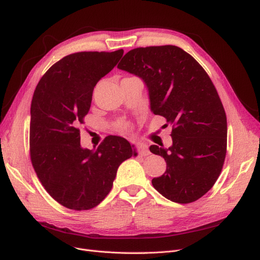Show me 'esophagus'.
<instances>
[{
    "label": "esophagus",
    "instance_id": "34e87169",
    "mask_svg": "<svg viewBox=\"0 0 260 260\" xmlns=\"http://www.w3.org/2000/svg\"><path fill=\"white\" fill-rule=\"evenodd\" d=\"M137 149H138L140 156H148L149 154H151V152L148 151L147 146L145 144H143V143H140V144L138 143L137 144Z\"/></svg>",
    "mask_w": 260,
    "mask_h": 260
}]
</instances>
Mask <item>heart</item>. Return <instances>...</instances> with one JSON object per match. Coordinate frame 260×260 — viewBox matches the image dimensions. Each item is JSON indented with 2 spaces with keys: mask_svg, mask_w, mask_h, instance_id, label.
Returning a JSON list of instances; mask_svg holds the SVG:
<instances>
[{
  "mask_svg": "<svg viewBox=\"0 0 260 260\" xmlns=\"http://www.w3.org/2000/svg\"><path fill=\"white\" fill-rule=\"evenodd\" d=\"M118 125H119V128H121V129H125L128 127L127 123H125V122H119V123H118Z\"/></svg>",
  "mask_w": 260,
  "mask_h": 260,
  "instance_id": "b5f03b06",
  "label": "heart"
}]
</instances>
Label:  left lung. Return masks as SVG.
Returning <instances> with one entry per match:
<instances>
[{
	"instance_id": "obj_1",
	"label": "left lung",
	"mask_w": 260,
	"mask_h": 260,
	"mask_svg": "<svg viewBox=\"0 0 260 260\" xmlns=\"http://www.w3.org/2000/svg\"><path fill=\"white\" fill-rule=\"evenodd\" d=\"M117 67L144 81L152 113L172 125L170 147H149L167 162L153 186L171 202L198 201L215 184L226 153V116L209 76L175 45L131 50Z\"/></svg>"
}]
</instances>
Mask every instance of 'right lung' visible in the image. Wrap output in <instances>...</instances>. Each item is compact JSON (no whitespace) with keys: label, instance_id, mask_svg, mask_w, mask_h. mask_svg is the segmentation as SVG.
Returning <instances> with one entry per match:
<instances>
[{"label":"right lung","instance_id":"1","mask_svg":"<svg viewBox=\"0 0 260 260\" xmlns=\"http://www.w3.org/2000/svg\"><path fill=\"white\" fill-rule=\"evenodd\" d=\"M123 50L79 52L58 60L39 81L30 108V157L42 185L74 210L98 206L112 190L120 164L137 156L127 140L108 136L96 149L80 144L79 125L94 86L117 65Z\"/></svg>","mask_w":260,"mask_h":260}]
</instances>
